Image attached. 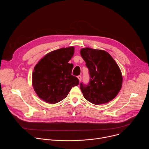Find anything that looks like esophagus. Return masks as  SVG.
I'll return each mask as SVG.
<instances>
[{
	"mask_svg": "<svg viewBox=\"0 0 149 149\" xmlns=\"http://www.w3.org/2000/svg\"><path fill=\"white\" fill-rule=\"evenodd\" d=\"M77 78H78V79H79V81H81V78H82L81 75H78V76L77 77Z\"/></svg>",
	"mask_w": 149,
	"mask_h": 149,
	"instance_id": "esophagus-1",
	"label": "esophagus"
}]
</instances>
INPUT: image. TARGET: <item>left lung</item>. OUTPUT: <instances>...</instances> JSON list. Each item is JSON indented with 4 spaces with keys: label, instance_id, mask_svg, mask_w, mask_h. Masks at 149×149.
Returning a JSON list of instances; mask_svg holds the SVG:
<instances>
[{
    "label": "left lung",
    "instance_id": "obj_1",
    "mask_svg": "<svg viewBox=\"0 0 149 149\" xmlns=\"http://www.w3.org/2000/svg\"><path fill=\"white\" fill-rule=\"evenodd\" d=\"M80 54L88 68L90 81L80 83L84 98L99 105L114 99L121 86L123 78L120 68L112 56L106 51L83 48Z\"/></svg>",
    "mask_w": 149,
    "mask_h": 149
}]
</instances>
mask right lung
<instances>
[{
	"label": "right lung",
	"mask_w": 149,
	"mask_h": 149,
	"mask_svg": "<svg viewBox=\"0 0 149 149\" xmlns=\"http://www.w3.org/2000/svg\"><path fill=\"white\" fill-rule=\"evenodd\" d=\"M74 53V47L61 48L46 55L36 65L32 84L40 98L50 104L58 102L79 84V79L71 75L73 64L68 63Z\"/></svg>",
	"instance_id": "add662e5"
}]
</instances>
